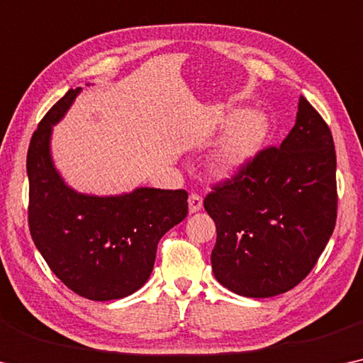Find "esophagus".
Instances as JSON below:
<instances>
[{"label": "esophagus", "mask_w": 363, "mask_h": 363, "mask_svg": "<svg viewBox=\"0 0 363 363\" xmlns=\"http://www.w3.org/2000/svg\"><path fill=\"white\" fill-rule=\"evenodd\" d=\"M203 208V198L199 196V194H189L188 198V209H189V214H194L201 211Z\"/></svg>", "instance_id": "esophagus-1"}]
</instances>
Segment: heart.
<instances>
[{"instance_id": "b5f03b06", "label": "heart", "mask_w": 363, "mask_h": 363, "mask_svg": "<svg viewBox=\"0 0 363 363\" xmlns=\"http://www.w3.org/2000/svg\"><path fill=\"white\" fill-rule=\"evenodd\" d=\"M224 135L211 152L206 169L219 180L242 175L263 152L271 136V120L263 110H237L222 121Z\"/></svg>"}]
</instances>
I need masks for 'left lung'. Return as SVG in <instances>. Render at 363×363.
Returning <instances> with one entry per match:
<instances>
[{
    "mask_svg": "<svg viewBox=\"0 0 363 363\" xmlns=\"http://www.w3.org/2000/svg\"><path fill=\"white\" fill-rule=\"evenodd\" d=\"M217 240L214 277L228 291L266 298L308 276L336 225V152L320 113L298 99L295 125L204 199Z\"/></svg>",
    "mask_w": 363,
    "mask_h": 363,
    "instance_id": "obj_1",
    "label": "left lung"
}]
</instances>
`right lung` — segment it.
<instances>
[{
	"label": "right lung",
	"mask_w": 363,
	"mask_h": 363,
	"mask_svg": "<svg viewBox=\"0 0 363 363\" xmlns=\"http://www.w3.org/2000/svg\"><path fill=\"white\" fill-rule=\"evenodd\" d=\"M81 91L69 89L30 139L29 228L37 250L66 287L89 300L108 302L147 282L159 240L188 214V193L138 186L99 196L71 188L55 167L52 135Z\"/></svg>",
	"instance_id": "add662e5"
}]
</instances>
